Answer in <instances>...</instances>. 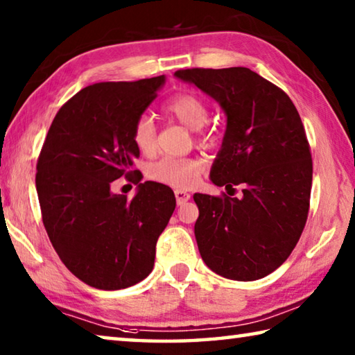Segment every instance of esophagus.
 Returning a JSON list of instances; mask_svg holds the SVG:
<instances>
[{"label": "esophagus", "mask_w": 355, "mask_h": 355, "mask_svg": "<svg viewBox=\"0 0 355 355\" xmlns=\"http://www.w3.org/2000/svg\"><path fill=\"white\" fill-rule=\"evenodd\" d=\"M175 199H177L178 205H183V203H186V202H188V200L191 199V196H189L186 191L177 189V191H175Z\"/></svg>", "instance_id": "obj_1"}]
</instances>
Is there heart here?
I'll return each instance as SVG.
<instances>
[{"instance_id": "b5f03b06", "label": "heart", "mask_w": 355, "mask_h": 355, "mask_svg": "<svg viewBox=\"0 0 355 355\" xmlns=\"http://www.w3.org/2000/svg\"><path fill=\"white\" fill-rule=\"evenodd\" d=\"M163 111L186 127L194 130L196 139L200 144L214 141V135L203 128L208 119V106L200 97L191 92L172 95L163 105ZM131 139L136 148L144 155H152L156 148V127L148 116L136 119L131 130ZM203 171V163L191 156H164L147 167V175L153 182L173 186V188H191Z\"/></svg>"}]
</instances>
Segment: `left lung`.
Returning a JSON list of instances; mask_svg holds the SVG:
<instances>
[{"instance_id":"8db88e82","label":"left lung","mask_w":355,"mask_h":355,"mask_svg":"<svg viewBox=\"0 0 355 355\" xmlns=\"http://www.w3.org/2000/svg\"><path fill=\"white\" fill-rule=\"evenodd\" d=\"M227 114L211 182L228 194H194V233L207 266L225 279L266 277L302 235L310 209V144L296 106L271 81L245 67L177 70ZM235 185L242 196L233 198Z\"/></svg>"}]
</instances>
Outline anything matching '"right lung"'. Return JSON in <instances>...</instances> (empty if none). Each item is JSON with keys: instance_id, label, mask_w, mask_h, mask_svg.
<instances>
[{"instance_id": "right-lung-1", "label": "right lung", "mask_w": 355, "mask_h": 355, "mask_svg": "<svg viewBox=\"0 0 355 355\" xmlns=\"http://www.w3.org/2000/svg\"><path fill=\"white\" fill-rule=\"evenodd\" d=\"M164 76L107 81L65 101L42 146L35 188L48 238L69 271L98 290L136 285L152 272L156 241L175 209L169 186L141 182L131 139ZM125 176L133 200L110 191Z\"/></svg>"}]
</instances>
